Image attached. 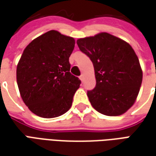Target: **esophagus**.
Listing matches in <instances>:
<instances>
[{
	"label": "esophagus",
	"instance_id": "34e87169",
	"mask_svg": "<svg viewBox=\"0 0 156 156\" xmlns=\"http://www.w3.org/2000/svg\"><path fill=\"white\" fill-rule=\"evenodd\" d=\"M80 80L81 81H84V75H81V76H80Z\"/></svg>",
	"mask_w": 156,
	"mask_h": 156
}]
</instances>
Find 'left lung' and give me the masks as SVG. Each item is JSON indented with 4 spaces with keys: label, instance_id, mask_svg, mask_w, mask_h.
<instances>
[{
    "label": "left lung",
    "instance_id": "1",
    "mask_svg": "<svg viewBox=\"0 0 156 156\" xmlns=\"http://www.w3.org/2000/svg\"><path fill=\"white\" fill-rule=\"evenodd\" d=\"M94 67L96 87L88 91L92 106L107 116H119L134 104L143 71L134 49L126 41L101 32L76 41Z\"/></svg>",
    "mask_w": 156,
    "mask_h": 156
}]
</instances>
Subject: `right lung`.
Masks as SVG:
<instances>
[{
    "mask_svg": "<svg viewBox=\"0 0 156 156\" xmlns=\"http://www.w3.org/2000/svg\"><path fill=\"white\" fill-rule=\"evenodd\" d=\"M75 39L50 30L29 43L17 66L20 94L29 109L44 118L68 111L80 80L70 73Z\"/></svg>",
    "mask_w": 156,
    "mask_h": 156,
    "instance_id": "right-lung-1",
    "label": "right lung"
}]
</instances>
